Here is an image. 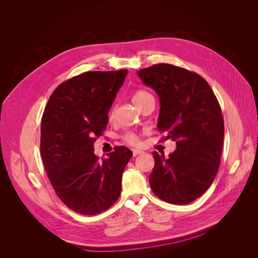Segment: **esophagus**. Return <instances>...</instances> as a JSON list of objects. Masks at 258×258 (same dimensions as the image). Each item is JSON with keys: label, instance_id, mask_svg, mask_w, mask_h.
Listing matches in <instances>:
<instances>
[{"label": "esophagus", "instance_id": "1", "mask_svg": "<svg viewBox=\"0 0 258 258\" xmlns=\"http://www.w3.org/2000/svg\"><path fill=\"white\" fill-rule=\"evenodd\" d=\"M143 152L140 151V150H132V154H134V156H138L140 154H142Z\"/></svg>", "mask_w": 258, "mask_h": 258}]
</instances>
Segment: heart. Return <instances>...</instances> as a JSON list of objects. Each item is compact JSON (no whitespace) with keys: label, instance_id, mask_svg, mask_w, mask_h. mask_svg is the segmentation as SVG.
Masks as SVG:
<instances>
[{"label":"heart","instance_id":"obj_1","mask_svg":"<svg viewBox=\"0 0 258 258\" xmlns=\"http://www.w3.org/2000/svg\"><path fill=\"white\" fill-rule=\"evenodd\" d=\"M150 98H153V96L150 92H147L145 90H138L137 92H135V95L132 96V102H134L138 107H140L141 104H143L145 101ZM113 116H114V110L110 112V118H113ZM122 140L124 142H127L128 144H131V145H138L140 143L138 135L132 131L124 132L122 136Z\"/></svg>","mask_w":258,"mask_h":258}]
</instances>
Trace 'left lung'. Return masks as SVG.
Here are the masks:
<instances>
[{
    "label": "left lung",
    "mask_w": 258,
    "mask_h": 258,
    "mask_svg": "<svg viewBox=\"0 0 258 258\" xmlns=\"http://www.w3.org/2000/svg\"><path fill=\"white\" fill-rule=\"evenodd\" d=\"M138 75L159 97V132L176 142L168 158L153 153L151 188L169 204H190L206 192L220 168L224 141L220 103L207 81L186 69L158 63L139 70Z\"/></svg>",
    "instance_id": "8db88e82"
}]
</instances>
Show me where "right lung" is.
Listing matches in <instances>:
<instances>
[{
    "label": "right lung",
    "mask_w": 258,
    "mask_h": 258,
    "mask_svg": "<svg viewBox=\"0 0 258 258\" xmlns=\"http://www.w3.org/2000/svg\"><path fill=\"white\" fill-rule=\"evenodd\" d=\"M128 70L91 71L53 90L41 126V156L52 188L76 213L95 215L119 198L123 170L132 152L117 146L100 160L93 144L102 136L108 110Z\"/></svg>",
    "instance_id": "add662e5"
}]
</instances>
